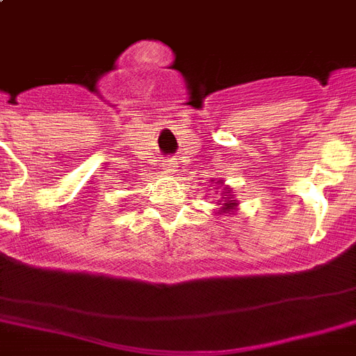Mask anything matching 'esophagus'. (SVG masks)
Instances as JSON below:
<instances>
[{
  "instance_id": "34e87169",
  "label": "esophagus",
  "mask_w": 356,
  "mask_h": 356,
  "mask_svg": "<svg viewBox=\"0 0 356 356\" xmlns=\"http://www.w3.org/2000/svg\"><path fill=\"white\" fill-rule=\"evenodd\" d=\"M176 167H178V165H176L175 161L167 160L165 163H163V171H165V172H175V171H176Z\"/></svg>"
}]
</instances>
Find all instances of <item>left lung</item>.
<instances>
[{"label":"left lung","instance_id":"obj_1","mask_svg":"<svg viewBox=\"0 0 356 356\" xmlns=\"http://www.w3.org/2000/svg\"><path fill=\"white\" fill-rule=\"evenodd\" d=\"M224 191H225V193H224V198H225V196H229L227 193H231V189H229V187H224ZM224 202H225V204H224V207H222V213H227V211H231V209H234V207H236V200L229 198V200H224ZM222 213H220V214H222Z\"/></svg>","mask_w":356,"mask_h":356}]
</instances>
